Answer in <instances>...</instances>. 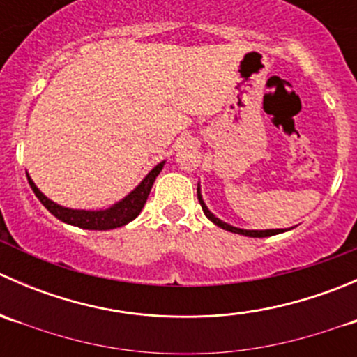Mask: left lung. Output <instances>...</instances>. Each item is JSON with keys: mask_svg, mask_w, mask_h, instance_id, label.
Here are the masks:
<instances>
[{"mask_svg": "<svg viewBox=\"0 0 357 357\" xmlns=\"http://www.w3.org/2000/svg\"><path fill=\"white\" fill-rule=\"evenodd\" d=\"M197 195H199V202L202 205V211H204V214L207 215L208 221L214 222L215 226H219V228L226 229V231H231V233H236V235H245V236H252V238H264V236H273V235H280V233H285L287 229H242V228H236V226H231L228 225V222L221 221L219 218H215L214 214H212L211 211H208V207L205 205L204 199H202V192H200V183L199 186H197Z\"/></svg>", "mask_w": 357, "mask_h": 357, "instance_id": "left-lung-1", "label": "left lung"}]
</instances>
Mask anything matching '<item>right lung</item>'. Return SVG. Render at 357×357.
I'll return each instance as SVG.
<instances>
[{
  "label": "right lung",
  "mask_w": 357,
  "mask_h": 357,
  "mask_svg": "<svg viewBox=\"0 0 357 357\" xmlns=\"http://www.w3.org/2000/svg\"><path fill=\"white\" fill-rule=\"evenodd\" d=\"M165 160H162L160 164H157L145 178L142 179L138 186L132 190L131 193L124 197L122 200L115 202L114 205H110L109 208H98V211H86V208H68L63 205L56 204V202L50 200L41 190L36 186V183L32 181L31 176L27 174L29 185H31L32 192L38 197L39 202L55 215L56 219H60L62 222H67L70 226H77L82 229H98V231H107V229H115L126 226L128 222H131L132 219H136L142 212V208L145 207L146 199L150 195V190H152L153 181L158 174H160L162 167H164Z\"/></svg>",
  "instance_id": "obj_1"
}]
</instances>
